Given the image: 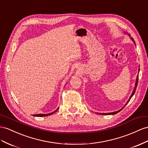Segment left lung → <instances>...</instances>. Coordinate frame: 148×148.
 <instances>
[{
	"label": "left lung",
	"mask_w": 148,
	"mask_h": 148,
	"mask_svg": "<svg viewBox=\"0 0 148 148\" xmlns=\"http://www.w3.org/2000/svg\"><path fill=\"white\" fill-rule=\"evenodd\" d=\"M124 34H127V33H126V32H124ZM129 36L130 37V39L133 41V42H134V45H136V44H135V42H134V39H132V37H131V36L129 34ZM139 69H138V75H137V77H136V82H135V84H134V90H133V91H132V94H131V96H130V97L129 98V99H128V101H127V103H126V104H125L124 106L123 107V108H121V109H119V110H118V111H115V112H109V113H98V112H96L97 114H101V115H113V114H117V112H119V111H121V110H122V109L124 108V106H126L128 103H129V101H130V99H131V97L133 96V95L134 94V93H135V91H136V88H137V86H138V77H139Z\"/></svg>",
	"instance_id": "left-lung-1"
}]
</instances>
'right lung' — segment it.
Instances as JSON below:
<instances>
[{
	"mask_svg": "<svg viewBox=\"0 0 148 148\" xmlns=\"http://www.w3.org/2000/svg\"><path fill=\"white\" fill-rule=\"evenodd\" d=\"M59 109V108L55 110L54 112H52L51 113H49V114H33L32 116H37V117H44V116H50L53 114L55 113L56 111H58V110Z\"/></svg>",
	"mask_w": 148,
	"mask_h": 148,
	"instance_id": "obj_1",
	"label": "right lung"
}]
</instances>
